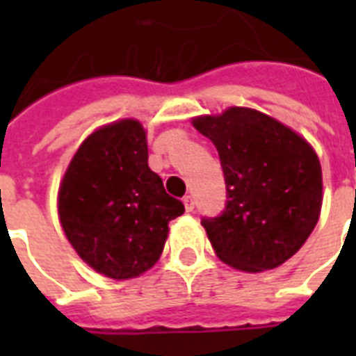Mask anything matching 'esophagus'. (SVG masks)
<instances>
[{
	"mask_svg": "<svg viewBox=\"0 0 356 356\" xmlns=\"http://www.w3.org/2000/svg\"><path fill=\"white\" fill-rule=\"evenodd\" d=\"M184 209H186V212H192L195 209V201L192 195H184Z\"/></svg>",
	"mask_w": 356,
	"mask_h": 356,
	"instance_id": "1",
	"label": "esophagus"
}]
</instances>
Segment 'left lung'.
Listing matches in <instances>:
<instances>
[{
	"instance_id": "left-lung-1",
	"label": "left lung",
	"mask_w": 356,
	"mask_h": 356,
	"mask_svg": "<svg viewBox=\"0 0 356 356\" xmlns=\"http://www.w3.org/2000/svg\"><path fill=\"white\" fill-rule=\"evenodd\" d=\"M194 127L216 145L227 201L201 218L216 254L236 270L264 271L299 251L321 211V166L292 129L253 111L231 107L201 116Z\"/></svg>"
}]
</instances>
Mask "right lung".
Returning a JSON list of instances; mask_svg holds the SVG:
<instances>
[{
  "mask_svg": "<svg viewBox=\"0 0 356 356\" xmlns=\"http://www.w3.org/2000/svg\"><path fill=\"white\" fill-rule=\"evenodd\" d=\"M184 212L147 166L136 120L97 129L81 144L58 190V216L86 264L111 279H133L161 257L168 223Z\"/></svg>",
  "mask_w": 356,
  "mask_h": 356,
  "instance_id": "add662e5",
  "label": "right lung"
}]
</instances>
